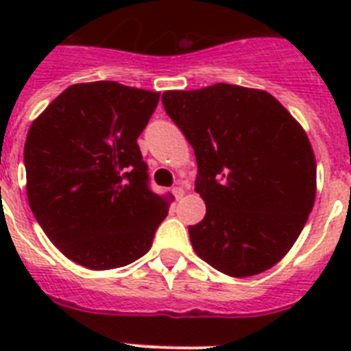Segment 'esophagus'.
Instances as JSON below:
<instances>
[{
    "mask_svg": "<svg viewBox=\"0 0 351 351\" xmlns=\"http://www.w3.org/2000/svg\"><path fill=\"white\" fill-rule=\"evenodd\" d=\"M172 193H173V197H176L179 200V198H182V195H184V190H182L181 186H173Z\"/></svg>",
    "mask_w": 351,
    "mask_h": 351,
    "instance_id": "1",
    "label": "esophagus"
}]
</instances>
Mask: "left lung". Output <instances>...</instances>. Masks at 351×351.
I'll return each instance as SVG.
<instances>
[{
  "instance_id": "8db88e82",
  "label": "left lung",
  "mask_w": 351,
  "mask_h": 351,
  "mask_svg": "<svg viewBox=\"0 0 351 351\" xmlns=\"http://www.w3.org/2000/svg\"><path fill=\"white\" fill-rule=\"evenodd\" d=\"M161 101L197 158L206 218L188 226L195 253L232 278L271 269L315 204L316 161L302 126L267 91L234 84L165 91Z\"/></svg>"
}]
</instances>
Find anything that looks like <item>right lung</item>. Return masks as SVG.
Returning a JSON list of instances; mask_svg holds the SVG:
<instances>
[{
    "label": "right lung",
    "instance_id": "add662e5",
    "mask_svg": "<svg viewBox=\"0 0 351 351\" xmlns=\"http://www.w3.org/2000/svg\"><path fill=\"white\" fill-rule=\"evenodd\" d=\"M158 101L160 93L114 80L73 84L33 121L27 202L71 262L107 271L151 250L169 202L149 188L137 138Z\"/></svg>",
    "mask_w": 351,
    "mask_h": 351
}]
</instances>
